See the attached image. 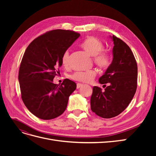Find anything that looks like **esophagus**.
I'll return each mask as SVG.
<instances>
[{
    "instance_id": "esophagus-1",
    "label": "esophagus",
    "mask_w": 156,
    "mask_h": 156,
    "mask_svg": "<svg viewBox=\"0 0 156 156\" xmlns=\"http://www.w3.org/2000/svg\"><path fill=\"white\" fill-rule=\"evenodd\" d=\"M83 86V84H81V83H77V89H79V88L82 87Z\"/></svg>"
}]
</instances>
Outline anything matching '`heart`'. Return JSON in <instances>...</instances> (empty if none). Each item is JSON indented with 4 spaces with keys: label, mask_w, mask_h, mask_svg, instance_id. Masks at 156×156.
Masks as SVG:
<instances>
[{
    "label": "heart",
    "mask_w": 156,
    "mask_h": 156,
    "mask_svg": "<svg viewBox=\"0 0 156 156\" xmlns=\"http://www.w3.org/2000/svg\"><path fill=\"white\" fill-rule=\"evenodd\" d=\"M81 47L88 54L93 56L94 62L99 67L105 69L110 65V56L108 52L104 50V44L95 37H89L81 44ZM69 60V50H66L62 56V62L64 66H67ZM96 69L86 72H77L71 75V78L75 81L83 83L91 82L96 76Z\"/></svg>",
    "instance_id": "obj_1"
}]
</instances>
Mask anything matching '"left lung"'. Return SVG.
<instances>
[{"instance_id": "1", "label": "left lung", "mask_w": 156, "mask_h": 156, "mask_svg": "<svg viewBox=\"0 0 156 156\" xmlns=\"http://www.w3.org/2000/svg\"><path fill=\"white\" fill-rule=\"evenodd\" d=\"M113 58L106 72L99 79L100 84L108 86L102 91L93 87L90 98L91 110L103 119L119 115L128 106L137 86V64L129 47L113 35Z\"/></svg>"}]
</instances>
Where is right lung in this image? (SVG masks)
Returning <instances> with one entry per match:
<instances>
[{"label": "right lung", "mask_w": 156, "mask_h": 156, "mask_svg": "<svg viewBox=\"0 0 156 156\" xmlns=\"http://www.w3.org/2000/svg\"><path fill=\"white\" fill-rule=\"evenodd\" d=\"M79 36L74 31L56 29L36 37L27 47L19 70L21 98L29 111L40 119L62 115L76 89V83L68 79L61 85L53 82L62 65L64 52Z\"/></svg>", "instance_id": "right-lung-1"}]
</instances>
